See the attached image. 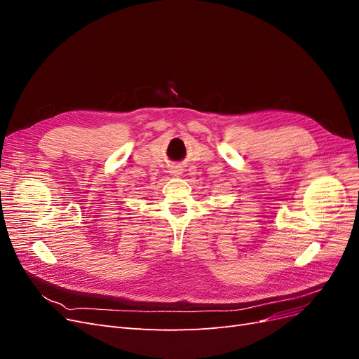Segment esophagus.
<instances>
[{
    "mask_svg": "<svg viewBox=\"0 0 359 359\" xmlns=\"http://www.w3.org/2000/svg\"><path fill=\"white\" fill-rule=\"evenodd\" d=\"M172 173H173V175H177V173H180V169H173Z\"/></svg>",
    "mask_w": 359,
    "mask_h": 359,
    "instance_id": "obj_1",
    "label": "esophagus"
}]
</instances>
